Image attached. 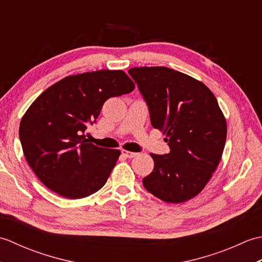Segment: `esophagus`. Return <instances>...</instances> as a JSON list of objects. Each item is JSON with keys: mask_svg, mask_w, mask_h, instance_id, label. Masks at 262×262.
<instances>
[{"mask_svg": "<svg viewBox=\"0 0 262 262\" xmlns=\"http://www.w3.org/2000/svg\"><path fill=\"white\" fill-rule=\"evenodd\" d=\"M121 154L124 155L125 158H128V159H133V158H135L136 155H137V153H135V152H130V151H127V149H122V151H121Z\"/></svg>", "mask_w": 262, "mask_h": 262, "instance_id": "1", "label": "esophagus"}]
</instances>
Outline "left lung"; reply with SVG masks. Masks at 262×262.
<instances>
[{
    "instance_id": "8db88e82",
    "label": "left lung",
    "mask_w": 262,
    "mask_h": 262,
    "mask_svg": "<svg viewBox=\"0 0 262 262\" xmlns=\"http://www.w3.org/2000/svg\"><path fill=\"white\" fill-rule=\"evenodd\" d=\"M148 105L154 128L165 134L170 153L151 154L154 169L143 179L148 192L165 203L196 197L220 164L226 141V120L203 82L163 66L133 68Z\"/></svg>"
}]
</instances>
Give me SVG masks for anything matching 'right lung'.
Here are the masks:
<instances>
[{
    "label": "right lung",
    "instance_id": "right-lung-1",
    "mask_svg": "<svg viewBox=\"0 0 262 262\" xmlns=\"http://www.w3.org/2000/svg\"><path fill=\"white\" fill-rule=\"evenodd\" d=\"M134 89L124 71L100 70L66 76L31 103L19 136L28 164L43 185L70 199L88 197L104 186L120 151L98 147L84 133L109 98Z\"/></svg>",
    "mask_w": 262,
    "mask_h": 262
}]
</instances>
